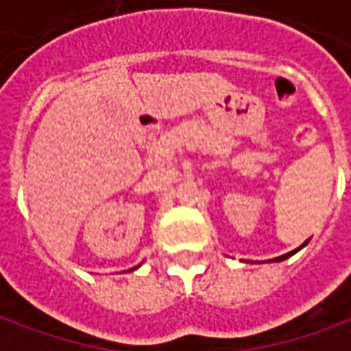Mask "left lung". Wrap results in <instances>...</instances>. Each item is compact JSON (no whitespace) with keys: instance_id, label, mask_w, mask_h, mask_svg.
I'll use <instances>...</instances> for the list:
<instances>
[{"instance_id":"left-lung-1","label":"left lung","mask_w":351,"mask_h":351,"mask_svg":"<svg viewBox=\"0 0 351 351\" xmlns=\"http://www.w3.org/2000/svg\"><path fill=\"white\" fill-rule=\"evenodd\" d=\"M306 244H308V241H306V243H304V244H301V246H299V248H297V250L287 252V254H284V256H278V258H274V259H272V261H284V259H287V258H289V256H293V254H297V252L301 250V248H304V246H306Z\"/></svg>"}]
</instances>
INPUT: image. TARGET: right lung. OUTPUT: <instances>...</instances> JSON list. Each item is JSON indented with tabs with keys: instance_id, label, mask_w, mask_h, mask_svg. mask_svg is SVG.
Wrapping results in <instances>:
<instances>
[{
	"instance_id": "1",
	"label": "right lung",
	"mask_w": 351,
	"mask_h": 351,
	"mask_svg": "<svg viewBox=\"0 0 351 351\" xmlns=\"http://www.w3.org/2000/svg\"><path fill=\"white\" fill-rule=\"evenodd\" d=\"M135 269H137V267H133V269H130V272H131V271H135Z\"/></svg>"
}]
</instances>
